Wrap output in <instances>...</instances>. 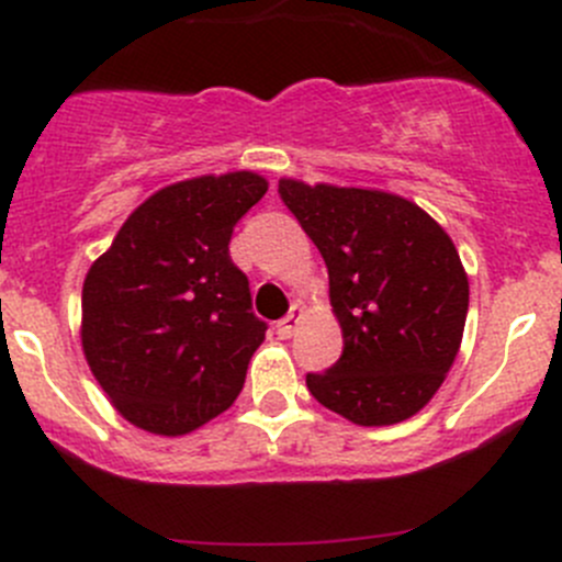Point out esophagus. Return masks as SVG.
<instances>
[{"label": "esophagus", "instance_id": "34e87169", "mask_svg": "<svg viewBox=\"0 0 562 562\" xmlns=\"http://www.w3.org/2000/svg\"><path fill=\"white\" fill-rule=\"evenodd\" d=\"M302 321H304V310L296 304V307L291 310V315H285L280 323H277V334H280L282 339H291L293 334H296L299 323Z\"/></svg>", "mask_w": 562, "mask_h": 562}]
</instances>
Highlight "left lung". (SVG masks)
<instances>
[{
	"instance_id": "left-lung-1",
	"label": "left lung",
	"mask_w": 562,
	"mask_h": 562,
	"mask_svg": "<svg viewBox=\"0 0 562 562\" xmlns=\"http://www.w3.org/2000/svg\"><path fill=\"white\" fill-rule=\"evenodd\" d=\"M280 198L321 249L342 356L310 394L359 427L416 416L443 386L470 285L451 236L407 198L280 179Z\"/></svg>"
}]
</instances>
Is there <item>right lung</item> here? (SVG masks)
I'll return each mask as SVG.
<instances>
[{
  "instance_id": "1",
  "label": "right lung",
  "mask_w": 562,
  "mask_h": 562,
  "mask_svg": "<svg viewBox=\"0 0 562 562\" xmlns=\"http://www.w3.org/2000/svg\"><path fill=\"white\" fill-rule=\"evenodd\" d=\"M252 171L195 176L146 198L87 271L81 345L111 405L151 435H187L228 411L266 337L234 225L266 195Z\"/></svg>"
}]
</instances>
